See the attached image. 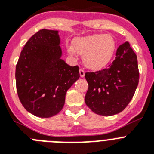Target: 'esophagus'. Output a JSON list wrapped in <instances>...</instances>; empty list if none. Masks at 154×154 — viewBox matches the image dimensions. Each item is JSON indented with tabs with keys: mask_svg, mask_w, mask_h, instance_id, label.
Masks as SVG:
<instances>
[{
	"mask_svg": "<svg viewBox=\"0 0 154 154\" xmlns=\"http://www.w3.org/2000/svg\"><path fill=\"white\" fill-rule=\"evenodd\" d=\"M85 72L83 69H80V76H81V77H85Z\"/></svg>",
	"mask_w": 154,
	"mask_h": 154,
	"instance_id": "obj_1",
	"label": "esophagus"
}]
</instances>
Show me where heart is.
<instances>
[{
    "label": "heart",
    "instance_id": "1",
    "mask_svg": "<svg viewBox=\"0 0 154 154\" xmlns=\"http://www.w3.org/2000/svg\"><path fill=\"white\" fill-rule=\"evenodd\" d=\"M116 48L113 37L106 34H94L75 40L73 48H68L70 55H84L85 65L91 69H99L109 63Z\"/></svg>",
    "mask_w": 154,
    "mask_h": 154
}]
</instances>
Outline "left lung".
<instances>
[{"instance_id":"obj_1","label":"left lung","mask_w":154,"mask_h":154,"mask_svg":"<svg viewBox=\"0 0 154 154\" xmlns=\"http://www.w3.org/2000/svg\"><path fill=\"white\" fill-rule=\"evenodd\" d=\"M88 89L86 105L102 116L117 114L132 99L139 80L137 55L128 41L120 45L108 68L85 73Z\"/></svg>"}]
</instances>
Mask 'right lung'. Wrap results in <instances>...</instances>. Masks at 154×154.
I'll list each match as a JSON object with an SVG mask.
<instances>
[{"mask_svg": "<svg viewBox=\"0 0 154 154\" xmlns=\"http://www.w3.org/2000/svg\"><path fill=\"white\" fill-rule=\"evenodd\" d=\"M57 30L43 29L28 40L15 68L18 96L32 114L51 117L65 103L66 93L80 77L78 66H70L61 59Z\"/></svg>", "mask_w": 154, "mask_h": 154, "instance_id": "right-lung-1", "label": "right lung"}]
</instances>
